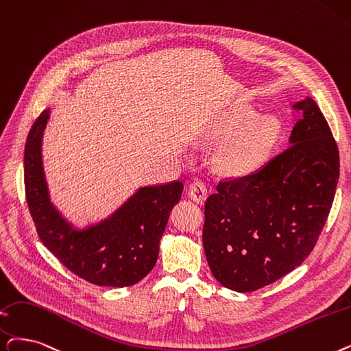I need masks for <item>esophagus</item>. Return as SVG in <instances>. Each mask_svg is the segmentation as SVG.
<instances>
[{"instance_id":"1","label":"esophagus","mask_w":351,"mask_h":351,"mask_svg":"<svg viewBox=\"0 0 351 351\" xmlns=\"http://www.w3.org/2000/svg\"><path fill=\"white\" fill-rule=\"evenodd\" d=\"M189 196L192 197V199L197 204H204V201L206 199V193H208V189H206V185L204 184L202 180L196 179L193 180L192 184L189 185Z\"/></svg>"}]
</instances>
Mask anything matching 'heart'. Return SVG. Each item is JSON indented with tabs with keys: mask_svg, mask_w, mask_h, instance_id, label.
<instances>
[{
	"mask_svg": "<svg viewBox=\"0 0 351 351\" xmlns=\"http://www.w3.org/2000/svg\"><path fill=\"white\" fill-rule=\"evenodd\" d=\"M254 112L241 109L234 112L215 132L218 139H225L217 154V160L225 172L230 173H248L261 166L276 143L278 128L269 117H260L252 120ZM233 134L231 135L230 133Z\"/></svg>",
	"mask_w": 351,
	"mask_h": 351,
	"instance_id": "1",
	"label": "heart"
}]
</instances>
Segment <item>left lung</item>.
I'll return each instance as SVG.
<instances>
[{"label": "left lung", "instance_id": "left-lung-1", "mask_svg": "<svg viewBox=\"0 0 351 351\" xmlns=\"http://www.w3.org/2000/svg\"><path fill=\"white\" fill-rule=\"evenodd\" d=\"M293 109L301 117L291 145L254 173L221 179L205 202L208 265L238 293L276 282L306 260L336 195L339 147L324 114L310 97Z\"/></svg>", "mask_w": 351, "mask_h": 351}]
</instances>
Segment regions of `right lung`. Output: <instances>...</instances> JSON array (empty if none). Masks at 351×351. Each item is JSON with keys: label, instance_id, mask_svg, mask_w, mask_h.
I'll list each match as a JSON object with an SVG mask.
<instances>
[{"label": "right lung", "instance_id": "obj_1", "mask_svg": "<svg viewBox=\"0 0 351 351\" xmlns=\"http://www.w3.org/2000/svg\"><path fill=\"white\" fill-rule=\"evenodd\" d=\"M49 112L36 119L24 150L25 199L37 234L77 277L95 285H134L156 264L159 241L184 184L172 180L141 188L109 219L83 231L73 230L50 202L43 172L41 139Z\"/></svg>", "mask_w": 351, "mask_h": 351}]
</instances>
